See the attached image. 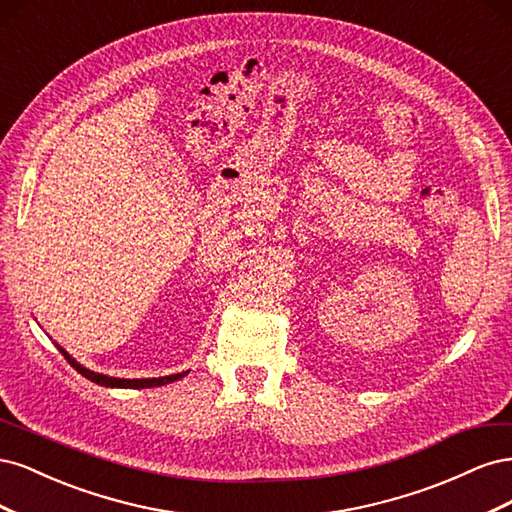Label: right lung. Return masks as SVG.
<instances>
[{
  "mask_svg": "<svg viewBox=\"0 0 512 512\" xmlns=\"http://www.w3.org/2000/svg\"><path fill=\"white\" fill-rule=\"evenodd\" d=\"M57 350L66 356L68 363L79 371L81 376H85L87 380L96 382L100 386H108V389H151V386H164L168 382H175V380H181L183 376L190 374L188 371H181V374H173V376H162V378H115V376H104V374H98V371H91L87 369L85 365H81L76 359H72L70 352H66L64 348H61L59 344H55Z\"/></svg>",
  "mask_w": 512,
  "mask_h": 512,
  "instance_id": "1",
  "label": "right lung"
}]
</instances>
